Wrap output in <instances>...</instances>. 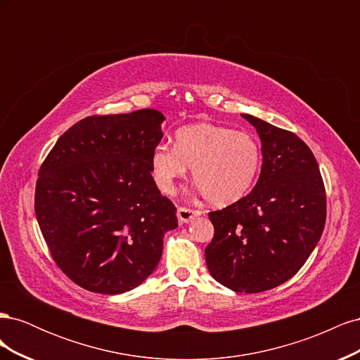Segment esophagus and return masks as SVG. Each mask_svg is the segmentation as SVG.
Here are the masks:
<instances>
[{"label": "esophagus", "instance_id": "obj_1", "mask_svg": "<svg viewBox=\"0 0 360 360\" xmlns=\"http://www.w3.org/2000/svg\"><path fill=\"white\" fill-rule=\"evenodd\" d=\"M202 212L201 210H195V209H189V207H179L177 210V216H179V221L181 224H188L195 217L200 216Z\"/></svg>", "mask_w": 360, "mask_h": 360}]
</instances>
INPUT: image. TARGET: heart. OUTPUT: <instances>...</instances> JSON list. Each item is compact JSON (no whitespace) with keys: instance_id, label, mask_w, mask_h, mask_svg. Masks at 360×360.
<instances>
[{"instance_id":"obj_1","label":"heart","mask_w":360,"mask_h":360,"mask_svg":"<svg viewBox=\"0 0 360 360\" xmlns=\"http://www.w3.org/2000/svg\"><path fill=\"white\" fill-rule=\"evenodd\" d=\"M150 162L162 192L171 193L176 180L192 168L193 181L204 198L225 207L252 189L261 165V148L252 135L202 122L177 129L174 147L158 146Z\"/></svg>"}]
</instances>
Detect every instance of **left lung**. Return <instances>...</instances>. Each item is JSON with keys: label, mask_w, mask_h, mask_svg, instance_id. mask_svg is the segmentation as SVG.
Returning a JSON list of instances; mask_svg holds the SVG:
<instances>
[{"label": "left lung", "mask_w": 360, "mask_h": 360, "mask_svg": "<svg viewBox=\"0 0 360 360\" xmlns=\"http://www.w3.org/2000/svg\"><path fill=\"white\" fill-rule=\"evenodd\" d=\"M261 139L263 167L246 197L210 212L214 236L205 248L210 275L237 292L275 288L300 270L326 224L319 163L303 141L242 114Z\"/></svg>", "instance_id": "1"}]
</instances>
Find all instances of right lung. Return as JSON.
Instances as JSON below:
<instances>
[{"mask_svg": "<svg viewBox=\"0 0 360 360\" xmlns=\"http://www.w3.org/2000/svg\"><path fill=\"white\" fill-rule=\"evenodd\" d=\"M156 110L93 115L64 132L41 163L34 210L57 266L102 294L134 290L153 274L176 207L151 177L160 143Z\"/></svg>", "mask_w": 360, "mask_h": 360, "instance_id": "1", "label": "right lung"}]
</instances>
